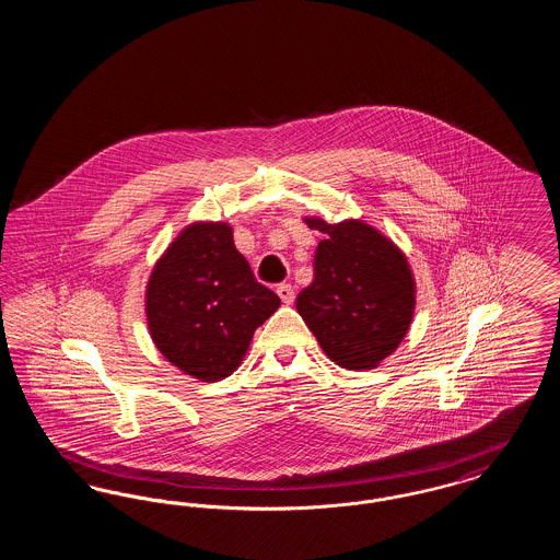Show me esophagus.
Listing matches in <instances>:
<instances>
[{"mask_svg": "<svg viewBox=\"0 0 560 560\" xmlns=\"http://www.w3.org/2000/svg\"><path fill=\"white\" fill-rule=\"evenodd\" d=\"M277 293H279V298L283 300V304H292L293 298H295V292H293V288L290 283L277 285Z\"/></svg>", "mask_w": 560, "mask_h": 560, "instance_id": "1", "label": "esophagus"}]
</instances>
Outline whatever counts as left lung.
Here are the masks:
<instances>
[{
	"instance_id": "1",
	"label": "left lung",
	"mask_w": 560,
	"mask_h": 560,
	"mask_svg": "<svg viewBox=\"0 0 560 560\" xmlns=\"http://www.w3.org/2000/svg\"><path fill=\"white\" fill-rule=\"evenodd\" d=\"M304 222L325 235L315 252V279L295 308L323 352L347 370H373L405 338L416 283L399 247L363 220Z\"/></svg>"
}]
</instances>
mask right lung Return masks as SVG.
Listing matches in <instances>:
<instances>
[{
	"label": "right lung",
	"mask_w": 560,
	"mask_h": 560,
	"mask_svg": "<svg viewBox=\"0 0 560 560\" xmlns=\"http://www.w3.org/2000/svg\"><path fill=\"white\" fill-rule=\"evenodd\" d=\"M281 300L256 281L226 222H195L170 243L147 285L149 331L180 372L218 382L240 368Z\"/></svg>",
	"instance_id": "right-lung-1"
}]
</instances>
